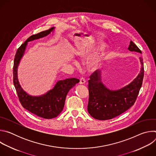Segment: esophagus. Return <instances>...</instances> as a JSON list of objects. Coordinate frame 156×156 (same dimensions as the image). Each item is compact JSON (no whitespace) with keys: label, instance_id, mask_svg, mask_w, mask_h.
<instances>
[{"label":"esophagus","instance_id":"obj_1","mask_svg":"<svg viewBox=\"0 0 156 156\" xmlns=\"http://www.w3.org/2000/svg\"><path fill=\"white\" fill-rule=\"evenodd\" d=\"M85 82H86V81H85L84 78H80V84H84L85 83Z\"/></svg>","mask_w":156,"mask_h":156}]
</instances>
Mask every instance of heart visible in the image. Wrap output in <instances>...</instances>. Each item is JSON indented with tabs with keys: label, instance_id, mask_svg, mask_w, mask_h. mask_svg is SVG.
Here are the masks:
<instances>
[{
	"label": "heart",
	"instance_id": "heart-1",
	"mask_svg": "<svg viewBox=\"0 0 156 156\" xmlns=\"http://www.w3.org/2000/svg\"><path fill=\"white\" fill-rule=\"evenodd\" d=\"M97 51V49H94V52H96ZM91 56V55H90ZM73 63L75 65L77 66L78 65V61H76V60H73ZM101 59L99 58H94V60H93L91 61V62L90 63V66L91 68L93 70H95V69H98L100 65H101Z\"/></svg>",
	"mask_w": 156,
	"mask_h": 156
}]
</instances>
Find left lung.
Here are the masks:
<instances>
[{"label": "left lung", "mask_w": 156, "mask_h": 156, "mask_svg": "<svg viewBox=\"0 0 156 156\" xmlns=\"http://www.w3.org/2000/svg\"><path fill=\"white\" fill-rule=\"evenodd\" d=\"M128 49L131 52L141 53L131 41ZM139 59L141 68L137 76L128 84L118 90H110L102 83V71L90 76L88 81L90 97L87 111L91 117L99 120L112 119L125 112L135 104L144 76L143 59L141 57Z\"/></svg>", "instance_id": "obj_1"}]
</instances>
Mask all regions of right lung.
Here are the masks:
<instances>
[{"label": "right lung", "mask_w": 156, "mask_h": 156, "mask_svg": "<svg viewBox=\"0 0 156 156\" xmlns=\"http://www.w3.org/2000/svg\"><path fill=\"white\" fill-rule=\"evenodd\" d=\"M55 27L30 36L18 49L14 58L13 84L20 103L31 113L46 119L57 117L63 109L65 99L68 93L75 84L80 82L78 79L72 78L58 81L54 87L42 95L32 96L27 93L21 86L18 78V68L23 57L28 42L46 37L54 33Z\"/></svg>", "instance_id": "obj_1"}]
</instances>
